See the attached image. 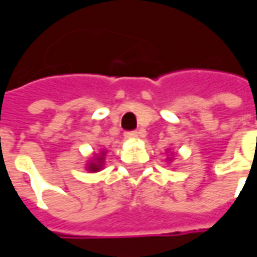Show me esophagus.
I'll return each mask as SVG.
<instances>
[{"instance_id": "1", "label": "esophagus", "mask_w": 257, "mask_h": 257, "mask_svg": "<svg viewBox=\"0 0 257 257\" xmlns=\"http://www.w3.org/2000/svg\"><path fill=\"white\" fill-rule=\"evenodd\" d=\"M124 137L127 138V140H136V138H138V133L137 132H127L124 134Z\"/></svg>"}]
</instances>
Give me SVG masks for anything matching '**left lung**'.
<instances>
[{"label": "left lung", "instance_id": "obj_1", "mask_svg": "<svg viewBox=\"0 0 257 257\" xmlns=\"http://www.w3.org/2000/svg\"><path fill=\"white\" fill-rule=\"evenodd\" d=\"M167 151H169V149H167ZM166 154H167V152H166ZM167 161H169V162L173 161V152H172V151H170V155L167 156Z\"/></svg>", "mask_w": 257, "mask_h": 257}]
</instances>
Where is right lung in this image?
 I'll return each instance as SVG.
<instances>
[{
	"label": "right lung",
	"instance_id": "obj_1",
	"mask_svg": "<svg viewBox=\"0 0 257 257\" xmlns=\"http://www.w3.org/2000/svg\"><path fill=\"white\" fill-rule=\"evenodd\" d=\"M105 155H106L105 149H101L99 154L92 155V158H90L87 165H85V170L90 173H96L102 170L103 163H105Z\"/></svg>",
	"mask_w": 257,
	"mask_h": 257
}]
</instances>
